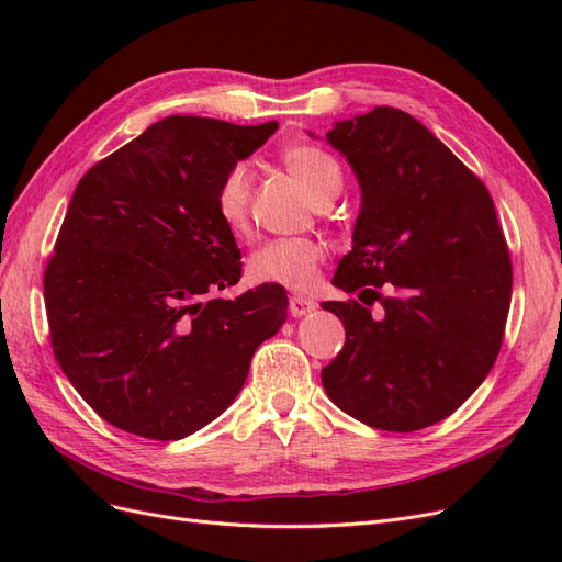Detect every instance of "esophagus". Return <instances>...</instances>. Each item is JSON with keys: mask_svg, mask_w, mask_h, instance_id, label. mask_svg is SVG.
<instances>
[{"mask_svg": "<svg viewBox=\"0 0 562 562\" xmlns=\"http://www.w3.org/2000/svg\"><path fill=\"white\" fill-rule=\"evenodd\" d=\"M288 304H291V314L295 318L300 316H307L310 312L316 310V302L312 297H304V295H293L291 300H288Z\"/></svg>", "mask_w": 562, "mask_h": 562, "instance_id": "obj_1", "label": "esophagus"}]
</instances>
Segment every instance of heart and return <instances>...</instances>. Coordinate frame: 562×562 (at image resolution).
Listing matches in <instances>:
<instances>
[{"label":"heart","instance_id":"obj_1","mask_svg":"<svg viewBox=\"0 0 562 562\" xmlns=\"http://www.w3.org/2000/svg\"><path fill=\"white\" fill-rule=\"evenodd\" d=\"M285 171L302 187L316 206L333 201L342 190V168L326 149L314 145H291L281 151ZM250 173L244 164H234L215 190V213L234 236L248 232ZM328 248L318 239H274L248 258L252 283L283 285L288 291H310L318 281V269Z\"/></svg>","mask_w":562,"mask_h":562}]
</instances>
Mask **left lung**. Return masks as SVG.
<instances>
[{"mask_svg": "<svg viewBox=\"0 0 562 562\" xmlns=\"http://www.w3.org/2000/svg\"><path fill=\"white\" fill-rule=\"evenodd\" d=\"M326 140L359 178L361 211L333 277L359 300L323 302L347 330L342 351L321 370L323 389L372 429L431 427L481 386L502 347L514 271L495 203L427 126L396 108L337 122Z\"/></svg>", "mask_w": 562, "mask_h": 562, "instance_id": "left-lung-1", "label": "left lung"}]
</instances>
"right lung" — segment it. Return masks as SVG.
I'll return each instance as SVG.
<instances>
[{"label":"right lung","mask_w":562,"mask_h":562,"mask_svg":"<svg viewBox=\"0 0 562 562\" xmlns=\"http://www.w3.org/2000/svg\"><path fill=\"white\" fill-rule=\"evenodd\" d=\"M277 128L166 116L79 180L44 271L46 316L67 380L112 427L151 440L206 427L283 326V285L215 297L241 279L215 190Z\"/></svg>","instance_id":"add662e5"}]
</instances>
